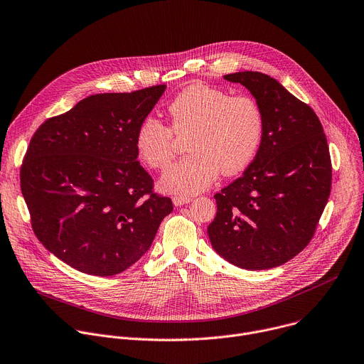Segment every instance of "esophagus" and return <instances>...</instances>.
Here are the masks:
<instances>
[{
    "mask_svg": "<svg viewBox=\"0 0 364 364\" xmlns=\"http://www.w3.org/2000/svg\"><path fill=\"white\" fill-rule=\"evenodd\" d=\"M193 198L191 197H188V196H174L173 197V203H174V205H184V204H187V203H190Z\"/></svg>",
    "mask_w": 364,
    "mask_h": 364,
    "instance_id": "1",
    "label": "esophagus"
}]
</instances>
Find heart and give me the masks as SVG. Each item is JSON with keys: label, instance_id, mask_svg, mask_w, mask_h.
I'll list each match as a JSON object with an SVG mask.
<instances>
[{"label": "heart", "instance_id": "1", "mask_svg": "<svg viewBox=\"0 0 364 364\" xmlns=\"http://www.w3.org/2000/svg\"><path fill=\"white\" fill-rule=\"evenodd\" d=\"M167 114L170 126L156 117L141 121L136 151L151 170H166L177 153V137H188L191 154L161 178V187L170 193L194 194L208 188L220 171L227 177L245 171L260 149L264 117L252 95H230L198 82L177 94Z\"/></svg>", "mask_w": 364, "mask_h": 364}]
</instances>
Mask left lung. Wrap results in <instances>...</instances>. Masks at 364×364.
Instances as JSON below:
<instances>
[{"label":"left lung","instance_id":"8db88e82","mask_svg":"<svg viewBox=\"0 0 364 364\" xmlns=\"http://www.w3.org/2000/svg\"><path fill=\"white\" fill-rule=\"evenodd\" d=\"M255 95L264 117L260 149L243 176L214 194L207 232L231 264H284L311 241L331 190V159L318 117L279 81L259 71L224 75Z\"/></svg>","mask_w":364,"mask_h":364}]
</instances>
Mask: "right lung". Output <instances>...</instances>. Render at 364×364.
Returning a JSON list of instances; mask_svg holds the SVG:
<instances>
[{"mask_svg":"<svg viewBox=\"0 0 364 364\" xmlns=\"http://www.w3.org/2000/svg\"><path fill=\"white\" fill-rule=\"evenodd\" d=\"M164 90L90 95L46 119L30 141L20 181L33 231L78 272H124L173 211L136 151L137 129Z\"/></svg>","mask_w":364,"mask_h":364,"instance_id":"add662e5","label":"right lung"}]
</instances>
